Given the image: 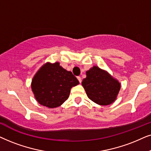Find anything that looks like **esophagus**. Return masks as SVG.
Returning <instances> with one entry per match:
<instances>
[{
    "label": "esophagus",
    "mask_w": 151,
    "mask_h": 151,
    "mask_svg": "<svg viewBox=\"0 0 151 151\" xmlns=\"http://www.w3.org/2000/svg\"><path fill=\"white\" fill-rule=\"evenodd\" d=\"M77 79L79 80V83H81V77H77Z\"/></svg>",
    "instance_id": "34e87169"
}]
</instances>
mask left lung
Returning a JSON list of instances; mask_svg holds the SVG:
<instances>
[{
	"instance_id": "obj_1",
	"label": "left lung",
	"mask_w": 151,
	"mask_h": 151,
	"mask_svg": "<svg viewBox=\"0 0 151 151\" xmlns=\"http://www.w3.org/2000/svg\"><path fill=\"white\" fill-rule=\"evenodd\" d=\"M82 86L88 97L96 104L108 106L115 101L121 89V83L106 70L93 66L86 71Z\"/></svg>"
}]
</instances>
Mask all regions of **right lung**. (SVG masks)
Wrapping results in <instances>:
<instances>
[{"instance_id": "right-lung-1", "label": "right lung", "mask_w": 151, "mask_h": 151, "mask_svg": "<svg viewBox=\"0 0 151 151\" xmlns=\"http://www.w3.org/2000/svg\"><path fill=\"white\" fill-rule=\"evenodd\" d=\"M79 83L72 72L64 69L59 62H47L35 74L31 88L39 104L55 108L68 99L71 88Z\"/></svg>"}]
</instances>
